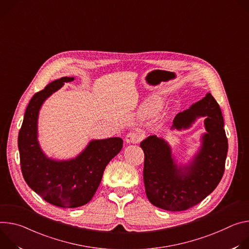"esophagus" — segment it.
Here are the masks:
<instances>
[{
    "mask_svg": "<svg viewBox=\"0 0 249 249\" xmlns=\"http://www.w3.org/2000/svg\"><path fill=\"white\" fill-rule=\"evenodd\" d=\"M142 140V134L139 131H130L125 136V142L127 143H137Z\"/></svg>",
    "mask_w": 249,
    "mask_h": 249,
    "instance_id": "obj_1",
    "label": "esophagus"
}]
</instances>
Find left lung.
<instances>
[{
	"label": "left lung",
	"mask_w": 249,
	"mask_h": 249,
	"mask_svg": "<svg viewBox=\"0 0 249 249\" xmlns=\"http://www.w3.org/2000/svg\"><path fill=\"white\" fill-rule=\"evenodd\" d=\"M206 117L202 146L187 166H178L171 147L150 135L141 143L144 152L143 180L146 196L157 208L180 212L202 202L222 180L228 154V139L222 110L211 93L179 113L171 129H185Z\"/></svg>",
	"instance_id": "1"
}]
</instances>
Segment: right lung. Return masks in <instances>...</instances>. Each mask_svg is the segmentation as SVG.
<instances>
[{
	"label": "right lung",
	"mask_w": 249,
	"mask_h": 249,
	"mask_svg": "<svg viewBox=\"0 0 249 249\" xmlns=\"http://www.w3.org/2000/svg\"><path fill=\"white\" fill-rule=\"evenodd\" d=\"M74 77H62L36 93L27 106L18 132L22 176L36 194L51 205L77 208L89 203L101 183L107 163L123 148L121 137L95 140L77 157L69 160L48 158L37 141V119L43 102Z\"/></svg>",
	"instance_id": "right-lung-1"
}]
</instances>
